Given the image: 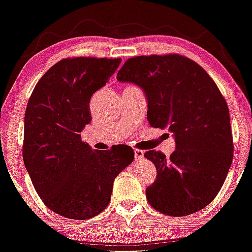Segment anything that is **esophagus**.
Segmentation results:
<instances>
[{
    "instance_id": "obj_1",
    "label": "esophagus",
    "mask_w": 252,
    "mask_h": 252,
    "mask_svg": "<svg viewBox=\"0 0 252 252\" xmlns=\"http://www.w3.org/2000/svg\"><path fill=\"white\" fill-rule=\"evenodd\" d=\"M134 158H136V160H140L144 158V150L141 149H134Z\"/></svg>"
}]
</instances>
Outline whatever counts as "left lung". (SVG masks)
I'll list each match as a JSON object with an SVG mask.
<instances>
[{
	"label": "left lung",
	"mask_w": 252,
	"mask_h": 252,
	"mask_svg": "<svg viewBox=\"0 0 252 252\" xmlns=\"http://www.w3.org/2000/svg\"><path fill=\"white\" fill-rule=\"evenodd\" d=\"M116 78L140 86L149 125L174 133L170 157L145 153L157 170L146 189L149 204L174 217L205 208L220 192L233 159L230 111L215 81L198 63L175 53L127 59Z\"/></svg>",
	"instance_id": "1"
}]
</instances>
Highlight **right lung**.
I'll return each mask as SVG.
<instances>
[{
	"label": "right lung",
	"instance_id": "add662e5",
	"mask_svg": "<svg viewBox=\"0 0 252 252\" xmlns=\"http://www.w3.org/2000/svg\"><path fill=\"white\" fill-rule=\"evenodd\" d=\"M121 59L76 56L50 67L29 97L22 158L39 198L71 220H88L110 204L113 182L132 163L133 149L94 150L81 140L92 121L89 102Z\"/></svg>",
	"mask_w": 252,
	"mask_h": 252
}]
</instances>
